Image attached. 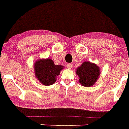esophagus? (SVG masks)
I'll return each instance as SVG.
<instances>
[{
	"instance_id": "obj_1",
	"label": "esophagus",
	"mask_w": 129,
	"mask_h": 129,
	"mask_svg": "<svg viewBox=\"0 0 129 129\" xmlns=\"http://www.w3.org/2000/svg\"><path fill=\"white\" fill-rule=\"evenodd\" d=\"M73 63H67V68H69V69H72V67H73Z\"/></svg>"
}]
</instances>
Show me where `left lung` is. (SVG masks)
Returning a JSON list of instances; mask_svg holds the SVG:
<instances>
[{"instance_id": "8db88e82", "label": "left lung", "mask_w": 129, "mask_h": 129, "mask_svg": "<svg viewBox=\"0 0 129 129\" xmlns=\"http://www.w3.org/2000/svg\"><path fill=\"white\" fill-rule=\"evenodd\" d=\"M76 74L79 78V82L82 86L90 87L95 83L100 76V68L94 63L84 62L77 68Z\"/></svg>"}]
</instances>
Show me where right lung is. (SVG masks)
Returning a JSON list of instances; mask_svg holds the SVG:
<instances>
[{
    "label": "right lung",
    "instance_id": "1",
    "mask_svg": "<svg viewBox=\"0 0 129 129\" xmlns=\"http://www.w3.org/2000/svg\"><path fill=\"white\" fill-rule=\"evenodd\" d=\"M35 73L36 78L42 84L50 85L56 81L63 66H57L50 59L37 60L35 63Z\"/></svg>",
    "mask_w": 129,
    "mask_h": 129
}]
</instances>
